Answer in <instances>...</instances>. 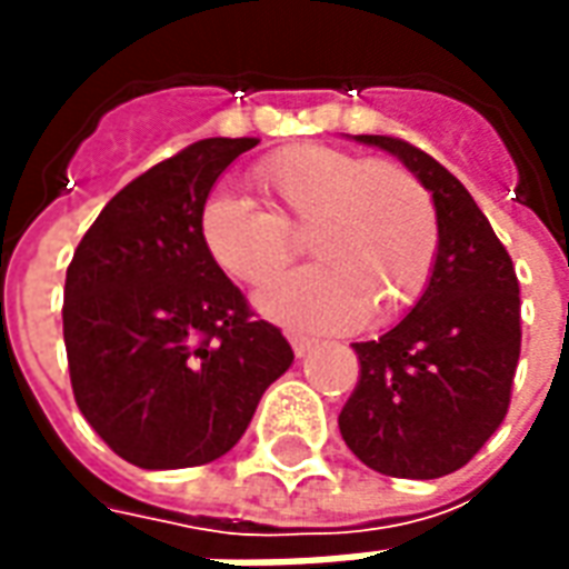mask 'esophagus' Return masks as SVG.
Here are the masks:
<instances>
[{
  "label": "esophagus",
  "instance_id": "esophagus-1",
  "mask_svg": "<svg viewBox=\"0 0 569 569\" xmlns=\"http://www.w3.org/2000/svg\"><path fill=\"white\" fill-rule=\"evenodd\" d=\"M289 345H292V350H296V357H305L310 347L317 345L313 338H308V335H289Z\"/></svg>",
  "mask_w": 569,
  "mask_h": 569
}]
</instances>
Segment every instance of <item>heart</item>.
Here are the masks:
<instances>
[{
  "label": "heart",
  "mask_w": 569,
  "mask_h": 569,
  "mask_svg": "<svg viewBox=\"0 0 569 569\" xmlns=\"http://www.w3.org/2000/svg\"><path fill=\"white\" fill-rule=\"evenodd\" d=\"M271 212L231 191L198 210L200 247L234 283L268 286L296 256V237L320 264L273 283L259 310L292 329H353L369 310L387 322L427 289L439 256L429 188L399 161H366L332 146H289L252 167Z\"/></svg>",
  "instance_id": "1"
}]
</instances>
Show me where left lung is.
I'll use <instances>...</instances> for the list:
<instances>
[{
  "label": "left lung",
  "instance_id": "obj_1",
  "mask_svg": "<svg viewBox=\"0 0 569 569\" xmlns=\"http://www.w3.org/2000/svg\"><path fill=\"white\" fill-rule=\"evenodd\" d=\"M378 146L429 188L439 256L406 320L353 345L359 381L338 415L347 448L393 478H441L466 466L509 411L521 353V298L512 259L463 182L396 137Z\"/></svg>",
  "mask_w": 569,
  "mask_h": 569
}]
</instances>
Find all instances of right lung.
Instances as JSON below:
<instances>
[{"mask_svg":"<svg viewBox=\"0 0 569 569\" xmlns=\"http://www.w3.org/2000/svg\"><path fill=\"white\" fill-rule=\"evenodd\" d=\"M252 146L212 137L154 163L106 203L69 261L72 393L93 432L140 469L219 460L296 359L200 247V203Z\"/></svg>","mask_w":569,"mask_h":569,"instance_id":"1","label":"right lung"}]
</instances>
